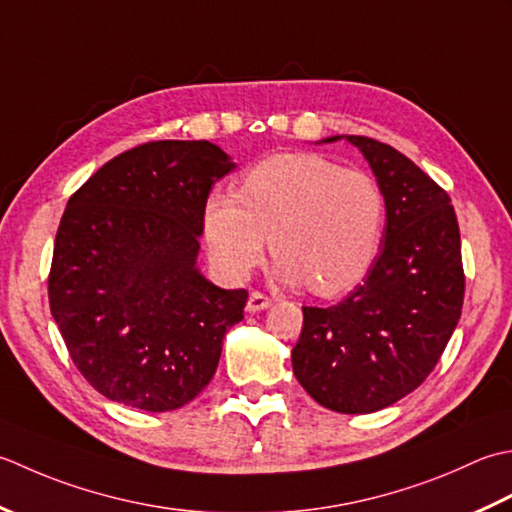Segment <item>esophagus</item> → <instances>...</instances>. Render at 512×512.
Wrapping results in <instances>:
<instances>
[{"label":"esophagus","mask_w":512,"mask_h":512,"mask_svg":"<svg viewBox=\"0 0 512 512\" xmlns=\"http://www.w3.org/2000/svg\"><path fill=\"white\" fill-rule=\"evenodd\" d=\"M267 307H271V298L269 296L260 294V291H252V294H249V300H247V311H249V314H256V311H263Z\"/></svg>","instance_id":"obj_1"}]
</instances>
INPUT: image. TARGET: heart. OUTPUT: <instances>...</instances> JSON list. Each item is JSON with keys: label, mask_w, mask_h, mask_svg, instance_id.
<instances>
[{"label": "heart", "mask_w": 512, "mask_h": 512, "mask_svg": "<svg viewBox=\"0 0 512 512\" xmlns=\"http://www.w3.org/2000/svg\"><path fill=\"white\" fill-rule=\"evenodd\" d=\"M384 214L369 174L311 152L276 154L254 165L236 194L207 198L203 232L214 265L229 278L241 280L260 263L269 236L278 278L329 298L371 271Z\"/></svg>", "instance_id": "obj_1"}]
</instances>
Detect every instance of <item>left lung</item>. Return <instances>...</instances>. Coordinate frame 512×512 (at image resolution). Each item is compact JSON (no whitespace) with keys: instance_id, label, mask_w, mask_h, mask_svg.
Wrapping results in <instances>:
<instances>
[{"instance_id":"left-lung-1","label":"left lung","mask_w":512,"mask_h":512,"mask_svg":"<svg viewBox=\"0 0 512 512\" xmlns=\"http://www.w3.org/2000/svg\"><path fill=\"white\" fill-rule=\"evenodd\" d=\"M384 196L382 247L342 302L302 307L291 349L294 375L311 398L338 413H373L413 389L440 360L462 316V243L451 198L391 145L356 134Z\"/></svg>"}]
</instances>
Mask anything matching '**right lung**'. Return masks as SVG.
Segmentation results:
<instances>
[{"mask_svg": "<svg viewBox=\"0 0 512 512\" xmlns=\"http://www.w3.org/2000/svg\"><path fill=\"white\" fill-rule=\"evenodd\" d=\"M236 168L210 141H154L114 156L70 196L48 278L75 367L108 400L163 413L214 378L245 289L196 267L212 185Z\"/></svg>", "mask_w": 512, "mask_h": 512, "instance_id": "obj_1", "label": "right lung"}]
</instances>
